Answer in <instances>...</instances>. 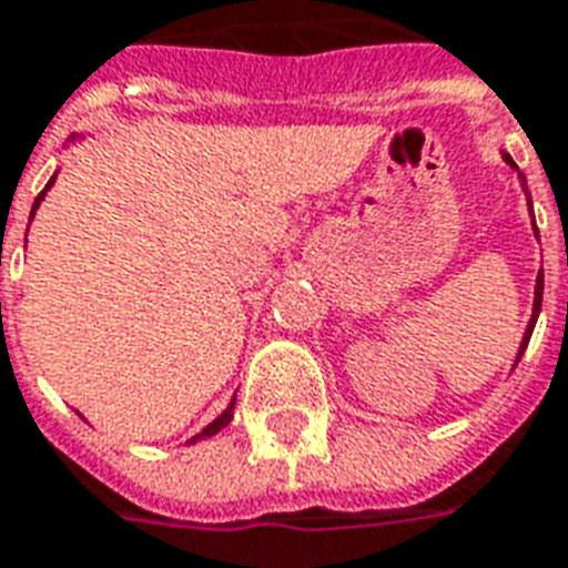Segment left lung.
Wrapping results in <instances>:
<instances>
[{"label":"left lung","instance_id":"8db88e82","mask_svg":"<svg viewBox=\"0 0 568 568\" xmlns=\"http://www.w3.org/2000/svg\"><path fill=\"white\" fill-rule=\"evenodd\" d=\"M503 158H506V164H509V168H515V161H511L509 155H503ZM515 170H518V168H515ZM518 179H521L524 191H527V179H524V173H518ZM527 203H530V200H527ZM532 230H536V221H532ZM536 236H539V230H536ZM542 287H545V278H542V268H539V275H536V293H532V296H536V300H532V317H530V323H527V332H524V341H521V347H518V356H515V362L524 356V349H527V341H530V335H532V326H536V320H539V311H542Z\"/></svg>","mask_w":568,"mask_h":568}]
</instances>
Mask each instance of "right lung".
I'll use <instances>...</instances> for the list:
<instances>
[{
    "mask_svg": "<svg viewBox=\"0 0 568 568\" xmlns=\"http://www.w3.org/2000/svg\"><path fill=\"white\" fill-rule=\"evenodd\" d=\"M53 182H57V176L50 179V182H47L44 191H41V194H38V197H36V206H32V215H36V209L41 206V200H44L47 191H50V187H53ZM233 407H236V398L230 400V407H227V410H224V413H221L219 419H215V422H209L206 428L200 430V434H194V437H191V440H187V443H197V440H203V437H212V434H219V430L224 428V425H230V419H233Z\"/></svg>",
    "mask_w": 568,
    "mask_h": 568,
    "instance_id": "obj_1",
    "label": "right lung"
}]
</instances>
